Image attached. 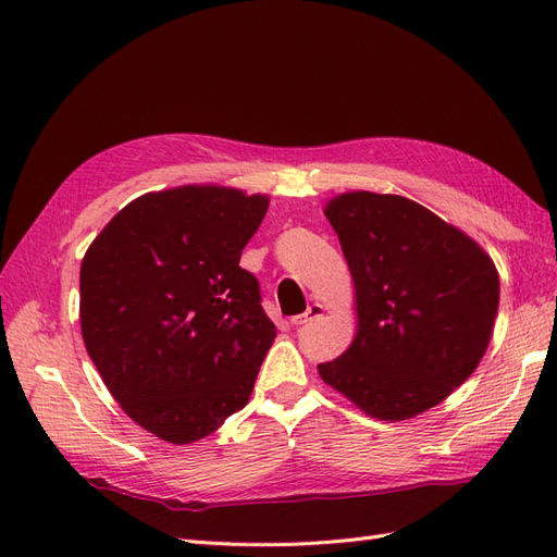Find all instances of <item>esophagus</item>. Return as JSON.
<instances>
[{
  "label": "esophagus",
  "mask_w": 557,
  "mask_h": 557,
  "mask_svg": "<svg viewBox=\"0 0 557 557\" xmlns=\"http://www.w3.org/2000/svg\"><path fill=\"white\" fill-rule=\"evenodd\" d=\"M325 313V309H323V305H311L305 313L301 315H295L293 318V325H307V323H311V320H315V318H320Z\"/></svg>",
  "instance_id": "1"
}]
</instances>
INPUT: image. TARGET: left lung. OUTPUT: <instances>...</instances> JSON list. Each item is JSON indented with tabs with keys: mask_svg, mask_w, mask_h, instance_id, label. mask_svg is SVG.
<instances>
[{
	"mask_svg": "<svg viewBox=\"0 0 557 557\" xmlns=\"http://www.w3.org/2000/svg\"><path fill=\"white\" fill-rule=\"evenodd\" d=\"M358 299V334L318 364L334 391L381 420L413 418L462 385L491 344L493 260L467 234L399 195L346 193L325 207Z\"/></svg>",
	"mask_w": 557,
	"mask_h": 557,
	"instance_id": "8db88e82",
	"label": "left lung"
}]
</instances>
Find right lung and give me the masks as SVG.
<instances>
[{"mask_svg": "<svg viewBox=\"0 0 557 557\" xmlns=\"http://www.w3.org/2000/svg\"><path fill=\"white\" fill-rule=\"evenodd\" d=\"M269 199L218 185L150 193L113 215L81 264V330L125 413L193 444L246 407L276 336L239 267Z\"/></svg>", "mask_w": 557, "mask_h": 557, "instance_id": "obj_1", "label": "right lung"}]
</instances>
